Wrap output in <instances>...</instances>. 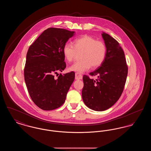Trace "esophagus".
<instances>
[{"instance_id": "1", "label": "esophagus", "mask_w": 151, "mask_h": 151, "mask_svg": "<svg viewBox=\"0 0 151 151\" xmlns=\"http://www.w3.org/2000/svg\"><path fill=\"white\" fill-rule=\"evenodd\" d=\"M83 78V75L81 74H80V73L76 72L75 73V79L76 80H80Z\"/></svg>"}]
</instances>
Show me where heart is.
I'll use <instances>...</instances> for the list:
<instances>
[{"label": "heart", "mask_w": 151, "mask_h": 151, "mask_svg": "<svg viewBox=\"0 0 151 151\" xmlns=\"http://www.w3.org/2000/svg\"><path fill=\"white\" fill-rule=\"evenodd\" d=\"M62 51L65 59L68 62L73 60L78 52H81V60L75 62L69 67V70L84 72L91 67L96 68L104 63L107 54V47L104 42L86 35L76 39L73 41V45L65 43Z\"/></svg>", "instance_id": "obj_1"}]
</instances>
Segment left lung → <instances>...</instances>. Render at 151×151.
I'll return each instance as SVG.
<instances>
[{
  "instance_id": "1",
  "label": "left lung",
  "mask_w": 151,
  "mask_h": 151,
  "mask_svg": "<svg viewBox=\"0 0 151 151\" xmlns=\"http://www.w3.org/2000/svg\"><path fill=\"white\" fill-rule=\"evenodd\" d=\"M102 36L107 47L106 57L101 66L89 73L98 78L83 77V101L87 107L98 111L107 110L119 100L128 73L124 53L119 43L107 33H103Z\"/></svg>"
}]
</instances>
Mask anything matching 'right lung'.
Segmentation results:
<instances>
[{
  "label": "right lung",
  "instance_id": "add662e5",
  "mask_svg": "<svg viewBox=\"0 0 151 151\" xmlns=\"http://www.w3.org/2000/svg\"><path fill=\"white\" fill-rule=\"evenodd\" d=\"M75 32L57 28L44 30L27 54L24 79L29 95L38 108L52 110L65 102L75 72L54 75L66 67L63 47Z\"/></svg>",
  "mask_w": 151,
  "mask_h": 151
}]
</instances>
